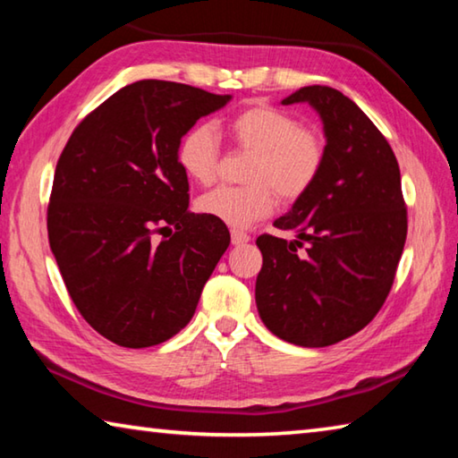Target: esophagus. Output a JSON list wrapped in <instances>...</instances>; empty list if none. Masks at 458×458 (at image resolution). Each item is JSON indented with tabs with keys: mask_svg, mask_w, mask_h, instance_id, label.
<instances>
[{
	"mask_svg": "<svg viewBox=\"0 0 458 458\" xmlns=\"http://www.w3.org/2000/svg\"><path fill=\"white\" fill-rule=\"evenodd\" d=\"M230 236H232V244H236V246L246 244L248 240H250V236H248L246 232H242V230H232Z\"/></svg>",
	"mask_w": 458,
	"mask_h": 458,
	"instance_id": "esophagus-1",
	"label": "esophagus"
}]
</instances>
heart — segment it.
Here are the masks:
<instances>
[{
    "instance_id": "obj_1",
    "label": "heart",
    "mask_w": 458,
    "mask_h": 458,
    "mask_svg": "<svg viewBox=\"0 0 458 458\" xmlns=\"http://www.w3.org/2000/svg\"><path fill=\"white\" fill-rule=\"evenodd\" d=\"M238 151L248 153L244 185H220L198 199V210L232 228H246L273 214L276 198L297 201L313 188L327 159L319 129L270 105H254L228 123ZM177 164L193 182L212 183L220 169V139L210 123H198L177 143Z\"/></svg>"
}]
</instances>
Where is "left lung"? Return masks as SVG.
Returning <instances> with one entry per match:
<instances>
[{"instance_id": "left-lung-1", "label": "left lung", "mask_w": 458, "mask_h": 458, "mask_svg": "<svg viewBox=\"0 0 458 458\" xmlns=\"http://www.w3.org/2000/svg\"><path fill=\"white\" fill-rule=\"evenodd\" d=\"M293 103L321 114L327 159L313 188L275 222L297 240L257 238V307L276 337L325 347L352 337L382 309L404 250L408 212L396 155L352 98L315 84L283 100Z\"/></svg>"}]
</instances>
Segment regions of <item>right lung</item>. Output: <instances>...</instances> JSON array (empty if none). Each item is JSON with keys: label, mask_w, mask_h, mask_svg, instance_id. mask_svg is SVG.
I'll use <instances>...</instances> for the list:
<instances>
[{"label": "right lung", "mask_w": 458, "mask_h": 458, "mask_svg": "<svg viewBox=\"0 0 458 458\" xmlns=\"http://www.w3.org/2000/svg\"><path fill=\"white\" fill-rule=\"evenodd\" d=\"M228 100L180 82L127 84L60 153L50 248L79 313L113 344L139 350L180 333L226 252V224L188 210L177 143Z\"/></svg>", "instance_id": "1"}]
</instances>
